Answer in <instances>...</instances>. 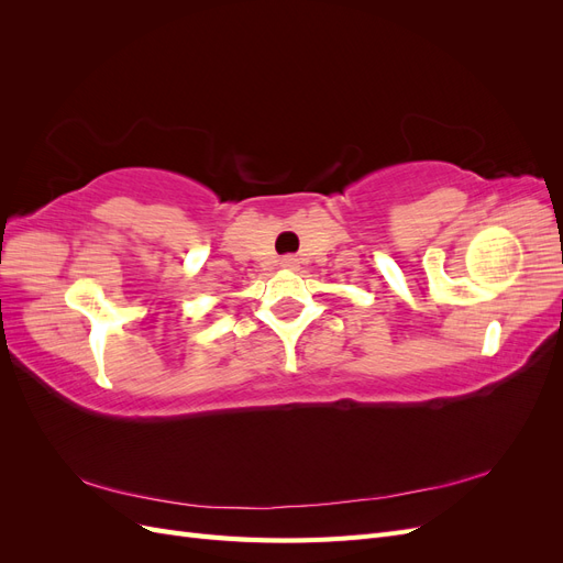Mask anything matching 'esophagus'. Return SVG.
I'll return each instance as SVG.
<instances>
[{"instance_id": "1", "label": "esophagus", "mask_w": 563, "mask_h": 563, "mask_svg": "<svg viewBox=\"0 0 563 563\" xmlns=\"http://www.w3.org/2000/svg\"><path fill=\"white\" fill-rule=\"evenodd\" d=\"M282 267L296 269V267H298V258H296V255H284V258H282Z\"/></svg>"}]
</instances>
